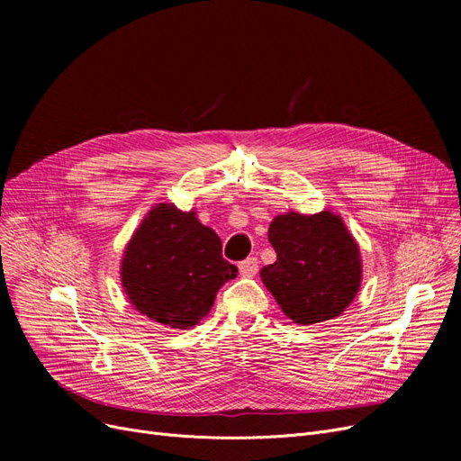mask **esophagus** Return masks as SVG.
Instances as JSON below:
<instances>
[{
  "instance_id": "esophagus-1",
  "label": "esophagus",
  "mask_w": 461,
  "mask_h": 461,
  "mask_svg": "<svg viewBox=\"0 0 461 461\" xmlns=\"http://www.w3.org/2000/svg\"><path fill=\"white\" fill-rule=\"evenodd\" d=\"M239 271L243 276H256L259 271V261L258 258H247L245 261L239 263Z\"/></svg>"
}]
</instances>
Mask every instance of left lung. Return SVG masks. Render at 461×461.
<instances>
[{
	"mask_svg": "<svg viewBox=\"0 0 461 461\" xmlns=\"http://www.w3.org/2000/svg\"><path fill=\"white\" fill-rule=\"evenodd\" d=\"M276 261L261 269L265 287L299 325L332 320L353 303L360 285V254L342 218L287 212L269 226Z\"/></svg>",
	"mask_w": 461,
	"mask_h": 461,
	"instance_id": "1",
	"label": "left lung"
}]
</instances>
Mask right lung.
<instances>
[{
	"label": "right lung",
	"mask_w": 461,
	"mask_h": 461,
	"mask_svg": "<svg viewBox=\"0 0 461 461\" xmlns=\"http://www.w3.org/2000/svg\"><path fill=\"white\" fill-rule=\"evenodd\" d=\"M235 276L218 235L172 203H158L143 218L121 265V282L136 310L174 329L205 318L218 289Z\"/></svg>",
	"instance_id": "right-lung-1"
}]
</instances>
